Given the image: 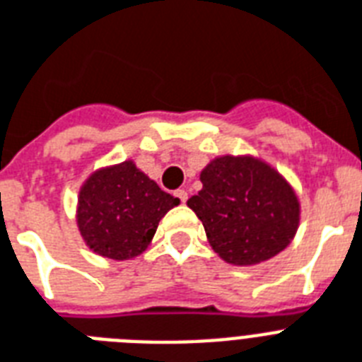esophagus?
<instances>
[{"label":"esophagus","mask_w":362,"mask_h":362,"mask_svg":"<svg viewBox=\"0 0 362 362\" xmlns=\"http://www.w3.org/2000/svg\"><path fill=\"white\" fill-rule=\"evenodd\" d=\"M175 195L178 199H180L182 203H186V201H187V192H186V189H176Z\"/></svg>","instance_id":"esophagus-1"}]
</instances>
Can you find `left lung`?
Segmentation results:
<instances>
[{
    "instance_id": "8db88e82",
    "label": "left lung",
    "mask_w": 362,
    "mask_h": 362,
    "mask_svg": "<svg viewBox=\"0 0 362 362\" xmlns=\"http://www.w3.org/2000/svg\"><path fill=\"white\" fill-rule=\"evenodd\" d=\"M201 182L203 189L187 199V206L226 263H263L289 246L300 203L274 167L253 156H221L201 170Z\"/></svg>"
}]
</instances>
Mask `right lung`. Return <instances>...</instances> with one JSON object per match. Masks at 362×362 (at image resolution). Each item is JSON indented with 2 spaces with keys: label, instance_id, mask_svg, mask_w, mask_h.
Listing matches in <instances>:
<instances>
[{
  "label": "right lung",
  "instance_id": "add662e5",
  "mask_svg": "<svg viewBox=\"0 0 362 362\" xmlns=\"http://www.w3.org/2000/svg\"><path fill=\"white\" fill-rule=\"evenodd\" d=\"M178 203L127 159L88 176L78 193L76 226L92 252L125 261L146 250L161 218Z\"/></svg>",
  "mask_w": 362,
  "mask_h": 362
}]
</instances>
